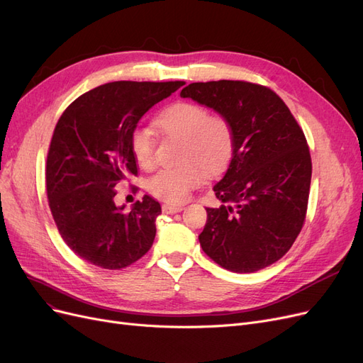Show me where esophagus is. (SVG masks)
<instances>
[{"mask_svg": "<svg viewBox=\"0 0 363 363\" xmlns=\"http://www.w3.org/2000/svg\"><path fill=\"white\" fill-rule=\"evenodd\" d=\"M162 211H163V213H167V215H173V213L182 212V211H184V208H182V206H172V204H163Z\"/></svg>", "mask_w": 363, "mask_h": 363, "instance_id": "obj_1", "label": "esophagus"}]
</instances>
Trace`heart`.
<instances>
[{
    "instance_id": "obj_1",
    "label": "heart",
    "mask_w": 363,
    "mask_h": 363,
    "mask_svg": "<svg viewBox=\"0 0 363 363\" xmlns=\"http://www.w3.org/2000/svg\"><path fill=\"white\" fill-rule=\"evenodd\" d=\"M169 136L184 139L178 167H166L148 181V191L166 203L181 204L204 177L223 172L234 154V132L220 114H211L206 106L194 102L173 104L157 118ZM130 147L138 164L151 169L155 163V139L148 125H138L130 136Z\"/></svg>"
}]
</instances>
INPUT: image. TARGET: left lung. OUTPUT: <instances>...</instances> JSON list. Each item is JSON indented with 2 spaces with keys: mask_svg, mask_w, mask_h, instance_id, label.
<instances>
[{
  "mask_svg": "<svg viewBox=\"0 0 363 363\" xmlns=\"http://www.w3.org/2000/svg\"><path fill=\"white\" fill-rule=\"evenodd\" d=\"M181 96L213 108L234 132L230 166L213 186L223 204L206 208L200 246L225 270L265 269L291 249L306 220L311 157L304 132L279 94L261 84L191 83Z\"/></svg>",
  "mask_w": 363,
  "mask_h": 363,
  "instance_id": "1",
  "label": "left lung"
}]
</instances>
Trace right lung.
<instances>
[{
  "label": "right lung",
  "instance_id": "right-lung-1",
  "mask_svg": "<svg viewBox=\"0 0 363 363\" xmlns=\"http://www.w3.org/2000/svg\"><path fill=\"white\" fill-rule=\"evenodd\" d=\"M184 84L106 83L82 94L60 116L47 152V197L62 239L84 261L121 270L152 246L160 203L144 196L128 212L116 206V188L138 175L130 147L138 121Z\"/></svg>",
  "mask_w": 363,
  "mask_h": 363
}]
</instances>
